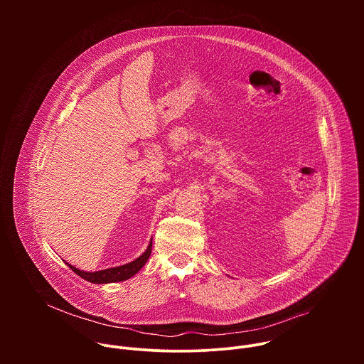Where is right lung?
Returning a JSON list of instances; mask_svg holds the SVG:
<instances>
[{"label": "right lung", "mask_w": 364, "mask_h": 364, "mask_svg": "<svg viewBox=\"0 0 364 364\" xmlns=\"http://www.w3.org/2000/svg\"><path fill=\"white\" fill-rule=\"evenodd\" d=\"M151 249H152V239L149 240L148 247L145 249V252L138 256L135 261L121 265V267H114V268H108V269H100V271H95V272H87V271H80L79 268L70 265L66 262V265L75 272L77 274L80 278H83L87 282L92 284H112V282H121V281H127L129 278H132L134 275H136L142 267L146 264L148 257L151 255Z\"/></svg>", "instance_id": "1"}]
</instances>
